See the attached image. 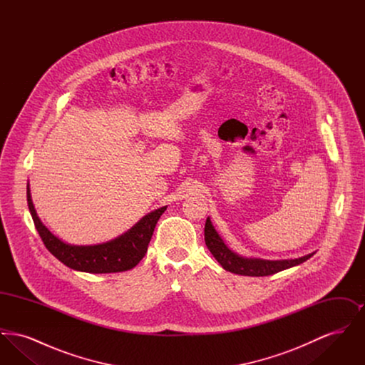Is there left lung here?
Instances as JSON below:
<instances>
[{
  "label": "left lung",
  "instance_id": "left-lung-1",
  "mask_svg": "<svg viewBox=\"0 0 365 365\" xmlns=\"http://www.w3.org/2000/svg\"><path fill=\"white\" fill-rule=\"evenodd\" d=\"M205 243L208 246L209 252L213 257L219 261V264L232 274L245 275V277H268L274 275L279 271L292 268L304 261L311 259L314 253L308 256L294 259V260L269 261L260 260V259H245L227 247L223 240L215 231L210 220L207 219L205 223Z\"/></svg>",
  "mask_w": 365,
  "mask_h": 365
}]
</instances>
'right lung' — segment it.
<instances>
[{
    "instance_id": "obj_1",
    "label": "right lung",
    "mask_w": 365,
    "mask_h": 365,
    "mask_svg": "<svg viewBox=\"0 0 365 365\" xmlns=\"http://www.w3.org/2000/svg\"><path fill=\"white\" fill-rule=\"evenodd\" d=\"M27 202L34 220L35 228L46 249L64 265L90 274H113L134 268L148 252V245L152 240L157 222L167 209V207H163L146 215L131 230L110 242L94 246H72L56 238L41 223L31 201L29 186Z\"/></svg>"
}]
</instances>
